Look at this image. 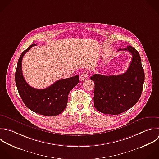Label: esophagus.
<instances>
[{"mask_svg": "<svg viewBox=\"0 0 159 159\" xmlns=\"http://www.w3.org/2000/svg\"><path fill=\"white\" fill-rule=\"evenodd\" d=\"M80 80H81L82 81L85 80V79H87L88 78V74H87L86 72H84L82 73V74L80 75Z\"/></svg>", "mask_w": 159, "mask_h": 159, "instance_id": "34e87169", "label": "esophagus"}]
</instances>
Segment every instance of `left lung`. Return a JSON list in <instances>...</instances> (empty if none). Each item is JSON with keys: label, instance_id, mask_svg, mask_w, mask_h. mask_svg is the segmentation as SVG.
<instances>
[{"label": "left lung", "instance_id": "obj_1", "mask_svg": "<svg viewBox=\"0 0 159 159\" xmlns=\"http://www.w3.org/2000/svg\"><path fill=\"white\" fill-rule=\"evenodd\" d=\"M118 51H129L132 61L127 71L117 75H92L95 108L100 113L119 115L132 108L139 100L144 82V71L138 51L131 46Z\"/></svg>", "mask_w": 159, "mask_h": 159}]
</instances>
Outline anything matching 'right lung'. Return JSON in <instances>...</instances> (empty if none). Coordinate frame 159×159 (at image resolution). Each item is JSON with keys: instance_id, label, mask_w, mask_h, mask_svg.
<instances>
[{"instance_id": "obj_1", "label": "right lung", "mask_w": 159, "mask_h": 159, "mask_svg": "<svg viewBox=\"0 0 159 159\" xmlns=\"http://www.w3.org/2000/svg\"><path fill=\"white\" fill-rule=\"evenodd\" d=\"M36 45H30L18 59L15 76L16 85L23 103L30 110L44 116H56L66 108L69 93L79 83V76L61 79L44 89H36L30 86L23 77L21 62L25 54Z\"/></svg>"}]
</instances>
